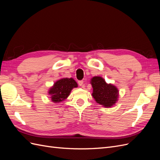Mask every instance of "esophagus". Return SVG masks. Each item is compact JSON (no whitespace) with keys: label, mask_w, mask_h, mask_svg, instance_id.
Segmentation results:
<instances>
[{"label":"esophagus","mask_w":160,"mask_h":160,"mask_svg":"<svg viewBox=\"0 0 160 160\" xmlns=\"http://www.w3.org/2000/svg\"><path fill=\"white\" fill-rule=\"evenodd\" d=\"M78 84L79 86H81V88H85V84H84V81H78Z\"/></svg>","instance_id":"esophagus-1"}]
</instances>
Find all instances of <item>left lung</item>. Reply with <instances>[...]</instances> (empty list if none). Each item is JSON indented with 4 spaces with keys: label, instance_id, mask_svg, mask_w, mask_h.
<instances>
[{
    "label": "left lung",
    "instance_id": "1",
    "mask_svg": "<svg viewBox=\"0 0 160 160\" xmlns=\"http://www.w3.org/2000/svg\"><path fill=\"white\" fill-rule=\"evenodd\" d=\"M93 93L95 101L105 108L112 107L118 99L119 91L112 84H108L101 77L95 76L91 79Z\"/></svg>",
    "mask_w": 160,
    "mask_h": 160
}]
</instances>
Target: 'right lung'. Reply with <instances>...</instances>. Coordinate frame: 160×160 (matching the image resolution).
<instances>
[{"label":"right lung","instance_id":"right-lung-1","mask_svg":"<svg viewBox=\"0 0 160 160\" xmlns=\"http://www.w3.org/2000/svg\"><path fill=\"white\" fill-rule=\"evenodd\" d=\"M77 82L72 78H62L57 81L49 91V95L53 103H58L65 100L71 90L77 88Z\"/></svg>","mask_w":160,"mask_h":160}]
</instances>
